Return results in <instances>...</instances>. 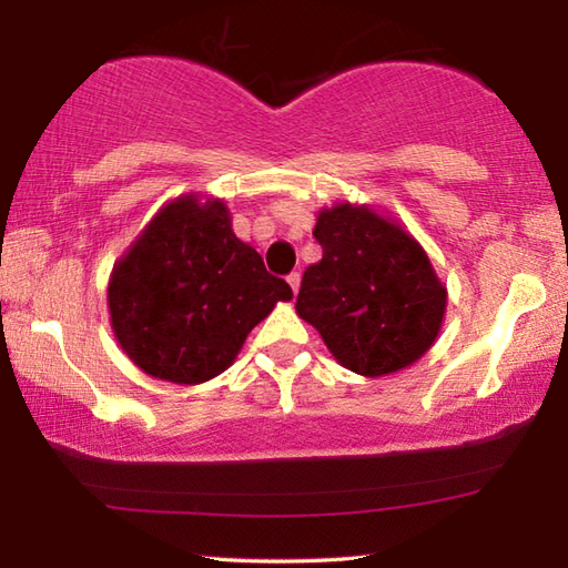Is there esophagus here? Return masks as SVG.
I'll return each mask as SVG.
<instances>
[{
    "instance_id": "obj_1",
    "label": "esophagus",
    "mask_w": 568,
    "mask_h": 568,
    "mask_svg": "<svg viewBox=\"0 0 568 568\" xmlns=\"http://www.w3.org/2000/svg\"><path fill=\"white\" fill-rule=\"evenodd\" d=\"M287 285H291L293 293L297 295V291H300V273H291V275H287Z\"/></svg>"
}]
</instances>
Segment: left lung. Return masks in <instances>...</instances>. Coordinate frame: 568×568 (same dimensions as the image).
Masks as SVG:
<instances>
[{
    "label": "left lung",
    "instance_id": "8db88e82",
    "mask_svg": "<svg viewBox=\"0 0 568 568\" xmlns=\"http://www.w3.org/2000/svg\"><path fill=\"white\" fill-rule=\"evenodd\" d=\"M322 261L310 265L295 310L329 354L366 378L397 373L437 342L446 285L419 241L371 204L336 202L317 214Z\"/></svg>",
    "mask_w": 568,
    "mask_h": 568
}]
</instances>
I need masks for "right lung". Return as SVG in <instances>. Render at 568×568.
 <instances>
[{
	"instance_id": "add662e5",
	"label": "right lung",
	"mask_w": 568,
	"mask_h": 568,
	"mask_svg": "<svg viewBox=\"0 0 568 568\" xmlns=\"http://www.w3.org/2000/svg\"><path fill=\"white\" fill-rule=\"evenodd\" d=\"M293 300L232 229L216 197L180 195L114 263L106 305L122 352L149 376L197 385L234 364L246 336Z\"/></svg>"
}]
</instances>
